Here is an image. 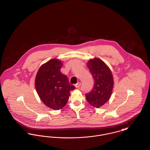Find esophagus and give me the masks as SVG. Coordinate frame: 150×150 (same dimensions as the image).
I'll return each instance as SVG.
<instances>
[{
    "label": "esophagus",
    "mask_w": 150,
    "mask_h": 150,
    "mask_svg": "<svg viewBox=\"0 0 150 150\" xmlns=\"http://www.w3.org/2000/svg\"><path fill=\"white\" fill-rule=\"evenodd\" d=\"M80 85H81V83H80V82H78V83H77L75 85V87H76V88H79Z\"/></svg>",
    "instance_id": "obj_1"
}]
</instances>
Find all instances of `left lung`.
<instances>
[{
  "label": "left lung",
  "instance_id": "8db88e82",
  "mask_svg": "<svg viewBox=\"0 0 150 150\" xmlns=\"http://www.w3.org/2000/svg\"><path fill=\"white\" fill-rule=\"evenodd\" d=\"M87 66L95 83L93 89L85 95L88 102L93 107L99 108L107 103L111 96L113 80L110 70L98 58L90 59Z\"/></svg>",
  "mask_w": 150,
  "mask_h": 150
}]
</instances>
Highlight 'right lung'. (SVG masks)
I'll list each match as a JSON object with an SVG mask.
<instances>
[{"label": "right lung", "mask_w": 150, "mask_h": 150, "mask_svg": "<svg viewBox=\"0 0 150 150\" xmlns=\"http://www.w3.org/2000/svg\"><path fill=\"white\" fill-rule=\"evenodd\" d=\"M62 63L52 59L42 65L35 77V85L42 101L48 107L62 108L67 103L70 92L75 89L69 83L67 77L61 73Z\"/></svg>", "instance_id": "add662e5"}]
</instances>
